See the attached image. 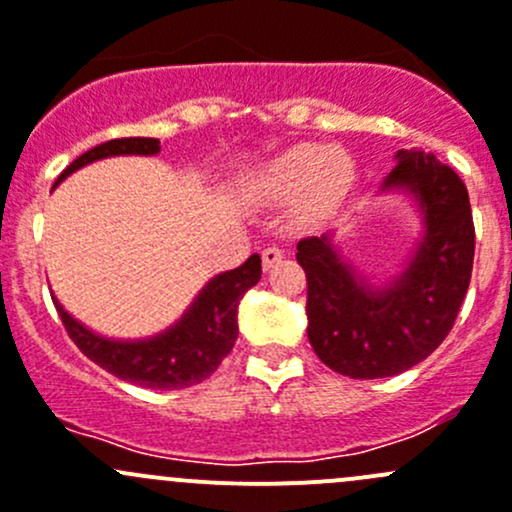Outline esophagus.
<instances>
[{
	"label": "esophagus",
	"instance_id": "esophagus-1",
	"mask_svg": "<svg viewBox=\"0 0 512 512\" xmlns=\"http://www.w3.org/2000/svg\"><path fill=\"white\" fill-rule=\"evenodd\" d=\"M283 258V249H278V246H266V249L261 251V261H263V268H273L278 261Z\"/></svg>",
	"mask_w": 512,
	"mask_h": 512
}]
</instances>
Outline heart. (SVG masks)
I'll use <instances>...</instances> for the list:
<instances>
[{
  "label": "heart",
  "instance_id": "b5f03b06",
  "mask_svg": "<svg viewBox=\"0 0 512 512\" xmlns=\"http://www.w3.org/2000/svg\"><path fill=\"white\" fill-rule=\"evenodd\" d=\"M356 176V159L346 149L301 144L268 161L251 179L249 189L261 199H288L298 194V214L316 221L331 216L343 204Z\"/></svg>",
  "mask_w": 512,
  "mask_h": 512
}]
</instances>
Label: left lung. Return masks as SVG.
I'll return each mask as SVG.
<instances>
[{"instance_id":"8db88e82","label":"left lung","mask_w":512,"mask_h":512,"mask_svg":"<svg viewBox=\"0 0 512 512\" xmlns=\"http://www.w3.org/2000/svg\"><path fill=\"white\" fill-rule=\"evenodd\" d=\"M388 186L413 191L426 216V236L391 288L358 281L328 236L298 241L308 341L348 378L396 376L428 358L453 328L473 271L475 226L460 176L426 151H398Z\"/></svg>"}]
</instances>
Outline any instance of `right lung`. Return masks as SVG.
I'll return each instance as SVG.
<instances>
[{"label":"right lung","instance_id":"1","mask_svg":"<svg viewBox=\"0 0 512 512\" xmlns=\"http://www.w3.org/2000/svg\"><path fill=\"white\" fill-rule=\"evenodd\" d=\"M159 149V139H149V136H124V139L104 141L74 159L59 174V181L96 159L119 154L149 156ZM258 278H261V258L254 254L234 271L216 276L174 328L149 341H109L74 321L57 298H54V306L69 338L96 366L141 388L174 391V388H189L206 381L229 356L239 338V301L251 286H256Z\"/></svg>","mask_w":512,"mask_h":512}]
</instances>
